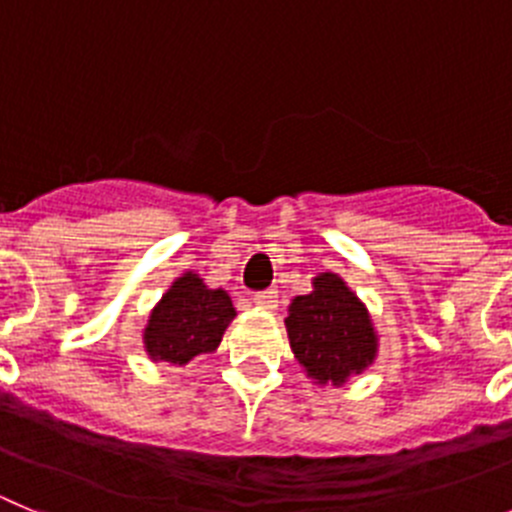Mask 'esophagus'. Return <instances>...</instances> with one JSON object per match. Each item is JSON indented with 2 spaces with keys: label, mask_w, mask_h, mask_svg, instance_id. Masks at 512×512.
<instances>
[{
  "label": "esophagus",
  "mask_w": 512,
  "mask_h": 512,
  "mask_svg": "<svg viewBox=\"0 0 512 512\" xmlns=\"http://www.w3.org/2000/svg\"><path fill=\"white\" fill-rule=\"evenodd\" d=\"M252 303H255L257 308H265V311H275V308H278V293H275V290H262V293H257V296L252 298Z\"/></svg>",
  "instance_id": "34e87169"
}]
</instances>
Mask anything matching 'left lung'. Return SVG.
Segmentation results:
<instances>
[{
	"label": "left lung",
	"mask_w": 512,
	"mask_h": 512,
	"mask_svg": "<svg viewBox=\"0 0 512 512\" xmlns=\"http://www.w3.org/2000/svg\"><path fill=\"white\" fill-rule=\"evenodd\" d=\"M290 349L319 385H344L375 362L377 334L365 303L336 273H319L308 296L288 306Z\"/></svg>",
	"instance_id": "left-lung-1"
}]
</instances>
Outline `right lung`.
I'll use <instances>...</instances> for the list:
<instances>
[{"label":"right lung","instance_id":"1","mask_svg":"<svg viewBox=\"0 0 512 512\" xmlns=\"http://www.w3.org/2000/svg\"><path fill=\"white\" fill-rule=\"evenodd\" d=\"M234 316L227 290L209 288L196 273H183L147 319L145 352L153 362L186 365L219 347Z\"/></svg>","mask_w":512,"mask_h":512}]
</instances>
